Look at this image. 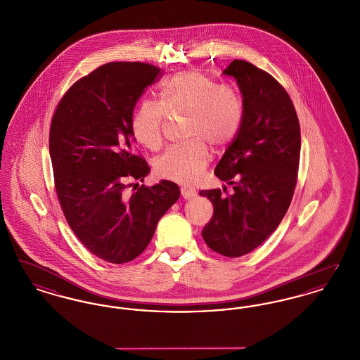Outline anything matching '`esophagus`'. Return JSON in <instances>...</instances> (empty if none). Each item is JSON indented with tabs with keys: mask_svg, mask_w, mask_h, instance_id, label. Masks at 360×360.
Instances as JSON below:
<instances>
[{
	"mask_svg": "<svg viewBox=\"0 0 360 360\" xmlns=\"http://www.w3.org/2000/svg\"><path fill=\"white\" fill-rule=\"evenodd\" d=\"M181 194H182V197H184L185 200H191V198L195 195V190L184 186V188H181Z\"/></svg>",
	"mask_w": 360,
	"mask_h": 360,
	"instance_id": "esophagus-1",
	"label": "esophagus"
}]
</instances>
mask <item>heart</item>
I'll return each mask as SVG.
<instances>
[{"label":"heart","instance_id":"heart-1","mask_svg":"<svg viewBox=\"0 0 360 360\" xmlns=\"http://www.w3.org/2000/svg\"><path fill=\"white\" fill-rule=\"evenodd\" d=\"M167 115L188 116L190 141L169 148L155 162V172L179 184H194L206 169L213 147L228 144L239 131L243 101L231 86L219 85L197 70L179 71L166 78L159 89V103L143 101L131 119V131L139 144L158 150L163 141Z\"/></svg>","mask_w":360,"mask_h":360}]
</instances>
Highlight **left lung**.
I'll return each mask as SVG.
<instances>
[{
    "mask_svg": "<svg viewBox=\"0 0 360 360\" xmlns=\"http://www.w3.org/2000/svg\"><path fill=\"white\" fill-rule=\"evenodd\" d=\"M235 78L243 97L239 131L216 166L214 174L233 194L201 190L213 205L202 229L207 247L224 257L254 251L285 217L301 151L300 122L288 91L269 72L245 60L223 71Z\"/></svg>",
    "mask_w": 360,
    "mask_h": 360,
    "instance_id": "left-lung-1",
    "label": "left lung"
}]
</instances>
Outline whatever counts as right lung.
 Instances as JSON below:
<instances>
[{"label": "right lung", "instance_id": "right-lung-1", "mask_svg": "<svg viewBox=\"0 0 360 360\" xmlns=\"http://www.w3.org/2000/svg\"><path fill=\"white\" fill-rule=\"evenodd\" d=\"M159 74L148 63H106L71 86L52 117L50 156L65 217L93 255L115 264L147 248L158 221L181 195L178 185L165 179L125 193L131 179L143 182L150 172L135 154L131 119Z\"/></svg>", "mask_w": 360, "mask_h": 360}]
</instances>
